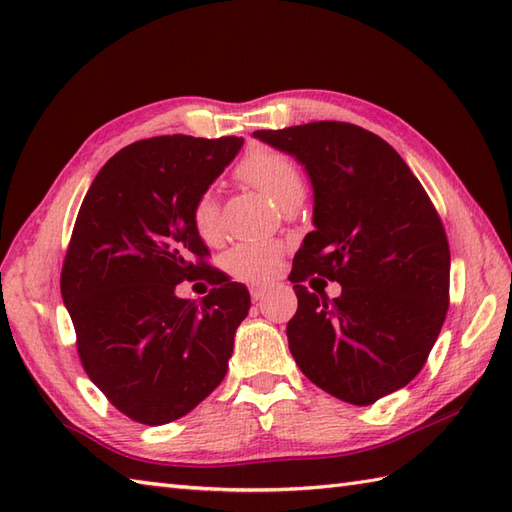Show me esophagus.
Returning a JSON list of instances; mask_svg holds the SVG:
<instances>
[{
    "instance_id": "34e87169",
    "label": "esophagus",
    "mask_w": 512,
    "mask_h": 512,
    "mask_svg": "<svg viewBox=\"0 0 512 512\" xmlns=\"http://www.w3.org/2000/svg\"><path fill=\"white\" fill-rule=\"evenodd\" d=\"M270 290H273L270 284H250V297H253V301H259L264 299Z\"/></svg>"
}]
</instances>
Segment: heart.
I'll return each mask as SVG.
<instances>
[{"label": "heart", "instance_id": "heart-1", "mask_svg": "<svg viewBox=\"0 0 512 512\" xmlns=\"http://www.w3.org/2000/svg\"><path fill=\"white\" fill-rule=\"evenodd\" d=\"M239 173L284 209L292 202H301L303 198L301 171L295 165V160L281 154V151L266 147L253 149L239 165ZM193 222L206 242H213L220 235V206H217L213 193H204L200 202L195 204ZM279 253V244L273 242H244L233 246L224 255V268L235 279H264L275 273Z\"/></svg>", "mask_w": 512, "mask_h": 512}]
</instances>
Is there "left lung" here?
<instances>
[{
	"label": "left lung",
	"mask_w": 512,
	"mask_h": 512,
	"mask_svg": "<svg viewBox=\"0 0 512 512\" xmlns=\"http://www.w3.org/2000/svg\"><path fill=\"white\" fill-rule=\"evenodd\" d=\"M253 136L295 158L312 184L314 231L288 277L299 299L286 328L292 358L334 398L374 405L418 376L447 317L440 217L398 151L363 127L319 121ZM310 274L339 280L342 295L314 296L300 284Z\"/></svg>",
	"instance_id": "left-lung-1"
}]
</instances>
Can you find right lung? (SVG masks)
<instances>
[{"label":"right lung","instance_id":"right-lung-1","mask_svg":"<svg viewBox=\"0 0 512 512\" xmlns=\"http://www.w3.org/2000/svg\"><path fill=\"white\" fill-rule=\"evenodd\" d=\"M244 138L158 136L105 162L76 217L61 270L81 363L112 405L136 422L187 416L222 383L250 295L202 259L193 211ZM184 278L216 288L180 300Z\"/></svg>","mask_w":512,"mask_h":512}]
</instances>
